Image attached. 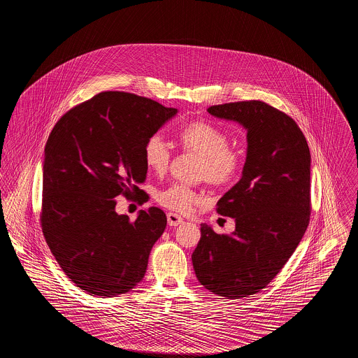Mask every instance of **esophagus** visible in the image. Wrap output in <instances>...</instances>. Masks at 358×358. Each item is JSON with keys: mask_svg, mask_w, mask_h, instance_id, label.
Listing matches in <instances>:
<instances>
[{"mask_svg": "<svg viewBox=\"0 0 358 358\" xmlns=\"http://www.w3.org/2000/svg\"><path fill=\"white\" fill-rule=\"evenodd\" d=\"M166 217H168V224L171 225V227H177V225H180V224H182L184 222V219L180 216V215H177V213H168L166 215Z\"/></svg>", "mask_w": 358, "mask_h": 358, "instance_id": "34e87169", "label": "esophagus"}]
</instances>
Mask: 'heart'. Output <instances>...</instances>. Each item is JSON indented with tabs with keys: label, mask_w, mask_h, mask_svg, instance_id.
I'll list each match as a JSON object with an SVG mask.
<instances>
[{
	"label": "heart",
	"mask_w": 358,
	"mask_h": 358,
	"mask_svg": "<svg viewBox=\"0 0 358 358\" xmlns=\"http://www.w3.org/2000/svg\"><path fill=\"white\" fill-rule=\"evenodd\" d=\"M178 142L185 152L201 157L199 177L212 185H229L241 173L243 153L228 146V134L210 122L196 120L189 123L178 133ZM143 159L149 171L164 174L171 161L168 142L159 134L149 136L143 145ZM157 200L164 208L178 213H189L196 205L204 201L201 193L184 184H173L161 190Z\"/></svg>",
	"instance_id": "1"
}]
</instances>
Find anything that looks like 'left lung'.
Returning a JSON list of instances; mask_svg holds the SVG:
<instances>
[{"instance_id":"8db88e82","label":"left lung","mask_w":358,"mask_h":358,"mask_svg":"<svg viewBox=\"0 0 358 358\" xmlns=\"http://www.w3.org/2000/svg\"><path fill=\"white\" fill-rule=\"evenodd\" d=\"M210 115L247 129L243 176L217 203L236 229L219 235L201 224L192 254L199 282L238 299L264 289L287 263L310 222V150L295 120L262 101L210 106Z\"/></svg>"}]
</instances>
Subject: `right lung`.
<instances>
[{"label":"right lung","instance_id":"add662e5","mask_svg":"<svg viewBox=\"0 0 358 358\" xmlns=\"http://www.w3.org/2000/svg\"><path fill=\"white\" fill-rule=\"evenodd\" d=\"M176 114L149 98L104 91L71 108L50 134L41 228L62 270L90 295L117 296L145 276L166 215L152 206L130 222L114 199L143 192V145Z\"/></svg>","mask_w":358,"mask_h":358}]
</instances>
